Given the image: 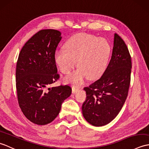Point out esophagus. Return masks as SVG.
Wrapping results in <instances>:
<instances>
[{"mask_svg": "<svg viewBox=\"0 0 149 149\" xmlns=\"http://www.w3.org/2000/svg\"><path fill=\"white\" fill-rule=\"evenodd\" d=\"M72 93H75L77 92L78 90H79V88L73 86V87H72Z\"/></svg>", "mask_w": 149, "mask_h": 149, "instance_id": "34e87169", "label": "esophagus"}]
</instances>
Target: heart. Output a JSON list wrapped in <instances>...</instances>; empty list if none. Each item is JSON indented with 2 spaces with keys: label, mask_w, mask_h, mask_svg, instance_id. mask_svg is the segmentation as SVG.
Masks as SVG:
<instances>
[{
  "label": "heart",
  "mask_w": 149,
  "mask_h": 149,
  "mask_svg": "<svg viewBox=\"0 0 149 149\" xmlns=\"http://www.w3.org/2000/svg\"><path fill=\"white\" fill-rule=\"evenodd\" d=\"M111 47L107 40L92 34L79 33L70 38L65 49L56 50L54 61L63 74H68L77 64L76 71L65 78L66 83L79 85L88 77L95 79L102 74L108 65Z\"/></svg>",
  "instance_id": "obj_1"
}]
</instances>
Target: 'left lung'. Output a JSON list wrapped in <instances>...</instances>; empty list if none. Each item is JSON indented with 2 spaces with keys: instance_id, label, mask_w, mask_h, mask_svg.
<instances>
[{
  "instance_id": "obj_1",
  "label": "left lung",
  "mask_w": 149,
  "mask_h": 149,
  "mask_svg": "<svg viewBox=\"0 0 149 149\" xmlns=\"http://www.w3.org/2000/svg\"><path fill=\"white\" fill-rule=\"evenodd\" d=\"M131 65L127 45L115 33L111 58L106 70L99 79L84 88L86 99L82 112L91 125H107L118 115L128 95Z\"/></svg>"
}]
</instances>
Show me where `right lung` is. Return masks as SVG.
Here are the masks:
<instances>
[{
	"instance_id": "add662e5",
	"label": "right lung",
	"mask_w": 149,
	"mask_h": 149,
	"mask_svg": "<svg viewBox=\"0 0 149 149\" xmlns=\"http://www.w3.org/2000/svg\"><path fill=\"white\" fill-rule=\"evenodd\" d=\"M61 38L59 31L41 30L27 41L18 56L16 88L19 106L37 125L52 122L72 93L68 85L49 87L59 79L54 54Z\"/></svg>"
}]
</instances>
